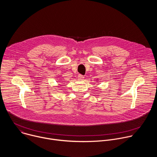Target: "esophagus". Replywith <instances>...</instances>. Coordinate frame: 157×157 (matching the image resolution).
<instances>
[{
    "instance_id": "34e87169",
    "label": "esophagus",
    "mask_w": 157,
    "mask_h": 157,
    "mask_svg": "<svg viewBox=\"0 0 157 157\" xmlns=\"http://www.w3.org/2000/svg\"><path fill=\"white\" fill-rule=\"evenodd\" d=\"M78 78L79 79H82L84 78V76L82 75H81V74H79L78 76Z\"/></svg>"
}]
</instances>
